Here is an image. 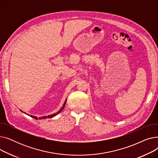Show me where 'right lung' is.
Wrapping results in <instances>:
<instances>
[{"instance_id": "add662e5", "label": "right lung", "mask_w": 158, "mask_h": 158, "mask_svg": "<svg viewBox=\"0 0 158 158\" xmlns=\"http://www.w3.org/2000/svg\"><path fill=\"white\" fill-rule=\"evenodd\" d=\"M66 101H65V102H64V105H63L62 108H61L59 111H58L57 113H55V114H51V115H48V116H45V117H39V118H38V117H35V116H32V115H31V117H32V118H34L35 119H44V118H52V117H55V116H56L57 114L60 113L61 111V110H63L64 107V106H65V104H66ZM28 115H29V114H28Z\"/></svg>"}]
</instances>
